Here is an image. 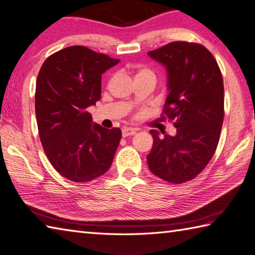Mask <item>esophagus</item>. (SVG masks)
Instances as JSON below:
<instances>
[{"label": "esophagus", "instance_id": "obj_1", "mask_svg": "<svg viewBox=\"0 0 255 255\" xmlns=\"http://www.w3.org/2000/svg\"><path fill=\"white\" fill-rule=\"evenodd\" d=\"M122 133H123V137H128V136H133L134 133H136V130L132 128H123L122 130Z\"/></svg>", "mask_w": 255, "mask_h": 255}]
</instances>
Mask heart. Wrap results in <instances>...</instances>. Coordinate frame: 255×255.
Here are the masks:
<instances>
[{
    "label": "heart",
    "mask_w": 255,
    "mask_h": 255,
    "mask_svg": "<svg viewBox=\"0 0 255 255\" xmlns=\"http://www.w3.org/2000/svg\"><path fill=\"white\" fill-rule=\"evenodd\" d=\"M147 72H150L149 70H145V69H141L140 71L138 72V74H141V73H147Z\"/></svg>",
    "instance_id": "b5f03b06"
}]
</instances>
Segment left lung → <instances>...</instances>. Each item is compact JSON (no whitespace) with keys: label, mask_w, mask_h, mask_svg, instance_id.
Masks as SVG:
<instances>
[{"label":"left lung","mask_w":255,"mask_h":255,"mask_svg":"<svg viewBox=\"0 0 255 255\" xmlns=\"http://www.w3.org/2000/svg\"><path fill=\"white\" fill-rule=\"evenodd\" d=\"M148 55L167 71L163 117L175 121V136L150 130L147 156L154 175L173 184L191 181L213 158L224 122V81L210 51L196 42L174 41Z\"/></svg>","instance_id":"8db88e82"}]
</instances>
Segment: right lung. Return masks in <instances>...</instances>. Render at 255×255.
<instances>
[{"label": "right lung", "mask_w": 255, "mask_h": 255, "mask_svg": "<svg viewBox=\"0 0 255 255\" xmlns=\"http://www.w3.org/2000/svg\"><path fill=\"white\" fill-rule=\"evenodd\" d=\"M118 62L71 46L48 57L38 73L35 111L42 148L56 171L72 182H90L112 165L122 130L93 124L86 108L101 99L102 74Z\"/></svg>", "instance_id": "obj_1"}]
</instances>
